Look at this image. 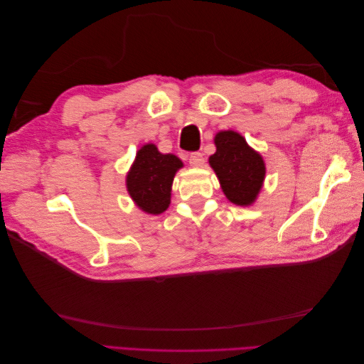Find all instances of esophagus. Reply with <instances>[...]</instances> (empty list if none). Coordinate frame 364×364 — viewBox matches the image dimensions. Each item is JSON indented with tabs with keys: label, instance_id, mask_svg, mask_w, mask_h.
Returning <instances> with one entry per match:
<instances>
[{
	"label": "esophagus",
	"instance_id": "obj_1",
	"mask_svg": "<svg viewBox=\"0 0 364 364\" xmlns=\"http://www.w3.org/2000/svg\"><path fill=\"white\" fill-rule=\"evenodd\" d=\"M188 162H190V165H193V167H202L203 162H205V159H203V155H202V153H199V151H194V153H191V155H190Z\"/></svg>",
	"mask_w": 364,
	"mask_h": 364
}]
</instances>
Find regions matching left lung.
Returning <instances> with one entry per match:
<instances>
[{
    "label": "left lung",
    "mask_w": 364,
    "mask_h": 364,
    "mask_svg": "<svg viewBox=\"0 0 364 364\" xmlns=\"http://www.w3.org/2000/svg\"><path fill=\"white\" fill-rule=\"evenodd\" d=\"M217 151L209 158L228 199L241 206L255 200L266 174L264 161L237 132H220L215 136Z\"/></svg>",
    "instance_id": "8db88e82"
}]
</instances>
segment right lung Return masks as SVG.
Segmentation results:
<instances>
[{
	"mask_svg": "<svg viewBox=\"0 0 364 364\" xmlns=\"http://www.w3.org/2000/svg\"><path fill=\"white\" fill-rule=\"evenodd\" d=\"M182 161L174 155H162L156 146L147 144L136 153L127 174V191L135 203L149 214H161L170 205L171 183Z\"/></svg>",
	"mask_w": 364,
	"mask_h": 364,
	"instance_id": "right-lung-1",
	"label": "right lung"
}]
</instances>
